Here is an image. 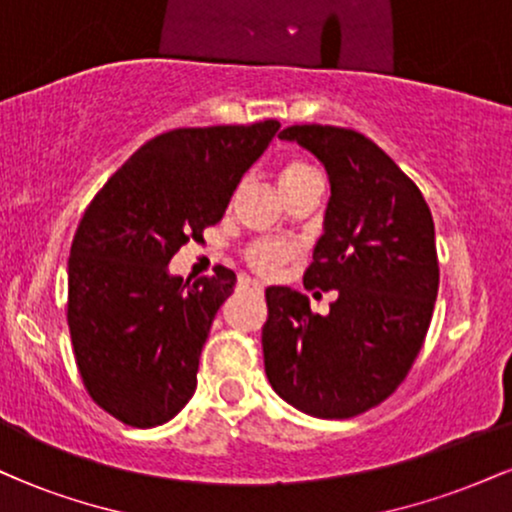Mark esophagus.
<instances>
[{"instance_id": "esophagus-1", "label": "esophagus", "mask_w": 512, "mask_h": 512, "mask_svg": "<svg viewBox=\"0 0 512 512\" xmlns=\"http://www.w3.org/2000/svg\"><path fill=\"white\" fill-rule=\"evenodd\" d=\"M248 286H250V289H252V291L262 293V286H260V284H257V281H248Z\"/></svg>"}]
</instances>
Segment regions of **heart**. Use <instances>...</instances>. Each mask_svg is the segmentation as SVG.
<instances>
[{"label":"heart","mask_w":512,"mask_h":512,"mask_svg":"<svg viewBox=\"0 0 512 512\" xmlns=\"http://www.w3.org/2000/svg\"><path fill=\"white\" fill-rule=\"evenodd\" d=\"M313 173V168L303 161H286L279 168V187L291 185V182L305 178V175ZM296 245L289 240H257L245 250V260L255 272L260 274H276L286 262L296 257Z\"/></svg>","instance_id":"heart-1"}]
</instances>
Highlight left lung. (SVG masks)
Masks as SVG:
<instances>
[{
  "label": "left lung",
  "instance_id": "obj_1",
  "mask_svg": "<svg viewBox=\"0 0 512 512\" xmlns=\"http://www.w3.org/2000/svg\"><path fill=\"white\" fill-rule=\"evenodd\" d=\"M279 139L320 158L332 197L305 289L337 291L330 313L289 286L267 289L264 370L274 392L317 419H351L402 385L438 296L433 216L414 180L361 132L293 125Z\"/></svg>",
  "mask_w": 512,
  "mask_h": 512
}]
</instances>
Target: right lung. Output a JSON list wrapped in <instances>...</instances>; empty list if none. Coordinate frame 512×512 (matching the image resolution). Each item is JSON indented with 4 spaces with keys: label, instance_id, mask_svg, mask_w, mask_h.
Wrapping results in <instances>:
<instances>
[{
    "label": "right lung",
    "instance_id": "right-lung-1",
    "mask_svg": "<svg viewBox=\"0 0 512 512\" xmlns=\"http://www.w3.org/2000/svg\"><path fill=\"white\" fill-rule=\"evenodd\" d=\"M276 120L182 127L146 142L91 199L67 264L76 368L98 407L154 428L190 402L202 346L236 274L182 281L168 262L223 219L240 178L264 154Z\"/></svg>",
    "mask_w": 512,
    "mask_h": 512
}]
</instances>
